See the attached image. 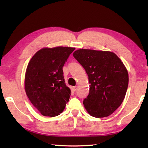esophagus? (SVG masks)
<instances>
[{
    "label": "esophagus",
    "instance_id": "esophagus-1",
    "mask_svg": "<svg viewBox=\"0 0 148 148\" xmlns=\"http://www.w3.org/2000/svg\"><path fill=\"white\" fill-rule=\"evenodd\" d=\"M77 89V86H73V88H72V90L74 91V92H76V90Z\"/></svg>",
    "mask_w": 148,
    "mask_h": 148
}]
</instances>
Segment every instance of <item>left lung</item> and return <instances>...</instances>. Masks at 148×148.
<instances>
[{
  "mask_svg": "<svg viewBox=\"0 0 148 148\" xmlns=\"http://www.w3.org/2000/svg\"><path fill=\"white\" fill-rule=\"evenodd\" d=\"M74 57L85 69L90 92L83 100L84 108L95 118L112 114L122 103L128 85V74L123 63L115 53L80 49Z\"/></svg>",
  "mask_w": 148,
  "mask_h": 148,
  "instance_id": "1",
  "label": "left lung"
}]
</instances>
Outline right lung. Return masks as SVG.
Wrapping results in <instances>:
<instances>
[{
    "label": "right lung",
    "mask_w": 148,
    "mask_h": 148,
    "mask_svg": "<svg viewBox=\"0 0 148 148\" xmlns=\"http://www.w3.org/2000/svg\"><path fill=\"white\" fill-rule=\"evenodd\" d=\"M74 48L55 47L40 49L28 64L25 90L30 101L45 116L54 117L64 111L71 96L63 67Z\"/></svg>",
    "instance_id": "obj_1"
}]
</instances>
